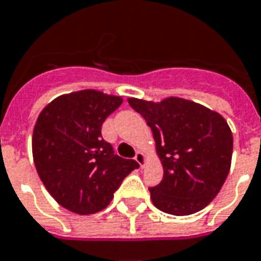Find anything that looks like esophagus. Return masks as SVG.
Segmentation results:
<instances>
[{"label": "esophagus", "instance_id": "esophagus-1", "mask_svg": "<svg viewBox=\"0 0 261 261\" xmlns=\"http://www.w3.org/2000/svg\"><path fill=\"white\" fill-rule=\"evenodd\" d=\"M135 162L138 163L139 166H141V168H144L145 167V162H146V157H145V154L142 152H137V154H135Z\"/></svg>", "mask_w": 261, "mask_h": 261}]
</instances>
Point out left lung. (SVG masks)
Here are the masks:
<instances>
[{
	"label": "left lung",
	"instance_id": "obj_1",
	"mask_svg": "<svg viewBox=\"0 0 261 261\" xmlns=\"http://www.w3.org/2000/svg\"><path fill=\"white\" fill-rule=\"evenodd\" d=\"M127 101L152 128L164 170L162 182L149 188L154 206L176 216L205 208L231 166L232 134L223 116L178 97Z\"/></svg>",
	"mask_w": 261,
	"mask_h": 261
}]
</instances>
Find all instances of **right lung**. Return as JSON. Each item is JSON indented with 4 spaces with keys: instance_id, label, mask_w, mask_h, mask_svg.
<instances>
[{
    "instance_id": "add662e5",
    "label": "right lung",
    "mask_w": 261,
    "mask_h": 261,
    "mask_svg": "<svg viewBox=\"0 0 261 261\" xmlns=\"http://www.w3.org/2000/svg\"><path fill=\"white\" fill-rule=\"evenodd\" d=\"M122 102L117 95L81 90L60 95L39 113L33 133L34 164L65 210L79 215L104 210L123 179L139 167L115 154L101 135L105 119Z\"/></svg>"
}]
</instances>
